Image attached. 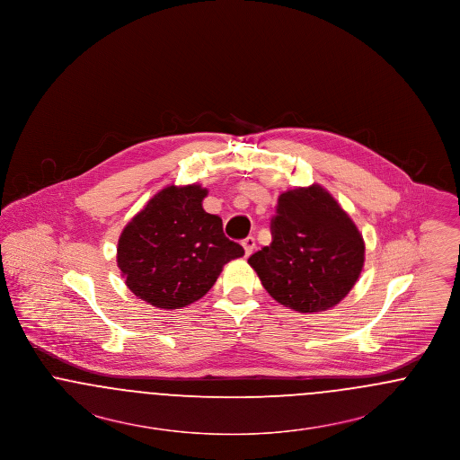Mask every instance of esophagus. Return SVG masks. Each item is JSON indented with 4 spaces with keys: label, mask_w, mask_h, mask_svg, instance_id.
<instances>
[{
    "label": "esophagus",
    "mask_w": 460,
    "mask_h": 460,
    "mask_svg": "<svg viewBox=\"0 0 460 460\" xmlns=\"http://www.w3.org/2000/svg\"><path fill=\"white\" fill-rule=\"evenodd\" d=\"M241 244H243V248H244V253L250 255V253L255 250V238H253V236H248V238H244V240L241 241Z\"/></svg>",
    "instance_id": "1"
}]
</instances>
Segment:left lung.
<instances>
[{"label": "left lung", "instance_id": "1", "mask_svg": "<svg viewBox=\"0 0 460 460\" xmlns=\"http://www.w3.org/2000/svg\"><path fill=\"white\" fill-rule=\"evenodd\" d=\"M272 243L248 263L267 293L296 312L340 304L364 267V240L349 214L319 184L278 198Z\"/></svg>", "mask_w": 460, "mask_h": 460}]
</instances>
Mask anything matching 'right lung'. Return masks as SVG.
<instances>
[{
	"label": "right lung",
	"instance_id": "1",
	"mask_svg": "<svg viewBox=\"0 0 460 460\" xmlns=\"http://www.w3.org/2000/svg\"><path fill=\"white\" fill-rule=\"evenodd\" d=\"M207 190L167 186L124 227L117 265L136 296L158 308H181L216 285L222 267L244 255L226 238L219 216L201 207Z\"/></svg>",
	"mask_w": 460,
	"mask_h": 460
}]
</instances>
